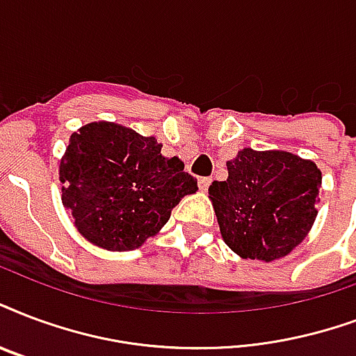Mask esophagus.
<instances>
[{"mask_svg": "<svg viewBox=\"0 0 356 356\" xmlns=\"http://www.w3.org/2000/svg\"><path fill=\"white\" fill-rule=\"evenodd\" d=\"M211 181H213V179H211V177H202V179H200V190H203V192H205V190H207L209 186H211Z\"/></svg>", "mask_w": 356, "mask_h": 356, "instance_id": "1", "label": "esophagus"}]
</instances>
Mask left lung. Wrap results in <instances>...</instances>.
<instances>
[{
	"instance_id": "obj_1",
	"label": "left lung",
	"mask_w": 356,
	"mask_h": 356,
	"mask_svg": "<svg viewBox=\"0 0 356 356\" xmlns=\"http://www.w3.org/2000/svg\"><path fill=\"white\" fill-rule=\"evenodd\" d=\"M321 172L286 151L243 149L227 179L209 186L220 233L235 254L273 261L302 243L316 220Z\"/></svg>"
}]
</instances>
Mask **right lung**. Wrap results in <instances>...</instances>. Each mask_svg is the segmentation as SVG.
I'll return each instance as SVG.
<instances>
[{
	"label": "right lung",
	"mask_w": 356,
	"mask_h": 356,
	"mask_svg": "<svg viewBox=\"0 0 356 356\" xmlns=\"http://www.w3.org/2000/svg\"><path fill=\"white\" fill-rule=\"evenodd\" d=\"M153 136L115 123H89L70 136L59 168L63 205L83 237L106 250H134L197 190L177 156Z\"/></svg>",
	"instance_id": "right-lung-1"
}]
</instances>
